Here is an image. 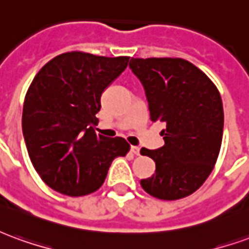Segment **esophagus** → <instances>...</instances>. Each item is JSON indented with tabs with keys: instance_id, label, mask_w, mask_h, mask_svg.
Segmentation results:
<instances>
[{
	"instance_id": "obj_1",
	"label": "esophagus",
	"mask_w": 249,
	"mask_h": 249,
	"mask_svg": "<svg viewBox=\"0 0 249 249\" xmlns=\"http://www.w3.org/2000/svg\"><path fill=\"white\" fill-rule=\"evenodd\" d=\"M130 152L133 153V155H136V156H139L140 155V148L139 146H130Z\"/></svg>"
}]
</instances>
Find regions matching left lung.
Returning a JSON list of instances; mask_svg holds the SVG:
<instances>
[{"label":"left lung","mask_w":249,"mask_h":249,"mask_svg":"<svg viewBox=\"0 0 249 249\" xmlns=\"http://www.w3.org/2000/svg\"><path fill=\"white\" fill-rule=\"evenodd\" d=\"M129 68L144 85L151 120L165 124L160 149L141 148L156 162V173L141 180V187L160 200L187 197L203 185L219 157L224 126L219 90L183 58H132Z\"/></svg>","instance_id":"1"}]
</instances>
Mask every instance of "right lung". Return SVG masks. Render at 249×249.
<instances>
[{
    "label": "right lung",
    "instance_id": "obj_1",
    "mask_svg": "<svg viewBox=\"0 0 249 249\" xmlns=\"http://www.w3.org/2000/svg\"><path fill=\"white\" fill-rule=\"evenodd\" d=\"M129 57L66 52L46 62L26 92L22 132L42 181L78 197L97 191L116 157L130 145L94 132L101 94L125 71Z\"/></svg>",
    "mask_w": 249,
    "mask_h": 249
}]
</instances>
